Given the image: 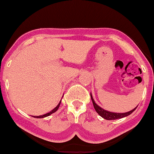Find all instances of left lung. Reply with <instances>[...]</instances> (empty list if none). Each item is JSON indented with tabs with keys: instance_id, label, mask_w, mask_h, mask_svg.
<instances>
[{
	"instance_id": "1",
	"label": "left lung",
	"mask_w": 154,
	"mask_h": 154,
	"mask_svg": "<svg viewBox=\"0 0 154 154\" xmlns=\"http://www.w3.org/2000/svg\"><path fill=\"white\" fill-rule=\"evenodd\" d=\"M91 99H92V103H93V106L95 111H96L101 117H103V118L107 120H117V119H120V118H123V117H127V116H129V114H131V113H132V112L137 108V107H138V106H137V107H135V108H134L133 110H130V111L129 112H126V113H113V112H109L107 111V110H104V109L100 107L98 105H97V104L95 103V101L93 100V98H92V95H91Z\"/></svg>"
}]
</instances>
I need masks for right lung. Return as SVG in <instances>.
<instances>
[{
    "label": "right lung",
    "mask_w": 154,
    "mask_h": 154,
    "mask_svg": "<svg viewBox=\"0 0 154 154\" xmlns=\"http://www.w3.org/2000/svg\"><path fill=\"white\" fill-rule=\"evenodd\" d=\"M60 103H61V101L59 103V104H58V105L56 106V107H55V108L53 109V110H51V111L49 112V113H46V114H44V115H41V116H34V117H35V118H44V117H48V116H50V114H52V113H54V112H56V110H58V108H59V105H60Z\"/></svg>",
    "instance_id": "obj_1"
}]
</instances>
